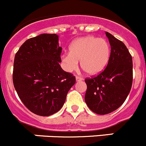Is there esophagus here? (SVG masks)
I'll return each mask as SVG.
<instances>
[{"instance_id":"esophagus-1","label":"esophagus","mask_w":146,"mask_h":146,"mask_svg":"<svg viewBox=\"0 0 146 146\" xmlns=\"http://www.w3.org/2000/svg\"><path fill=\"white\" fill-rule=\"evenodd\" d=\"M76 81H80V80H83V78H81L80 76H76Z\"/></svg>"}]
</instances>
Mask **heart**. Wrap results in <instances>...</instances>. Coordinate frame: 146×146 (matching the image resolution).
I'll use <instances>...</instances> for the list:
<instances>
[{
  "instance_id": "obj_1",
  "label": "heart",
  "mask_w": 146,
  "mask_h": 146,
  "mask_svg": "<svg viewBox=\"0 0 146 146\" xmlns=\"http://www.w3.org/2000/svg\"><path fill=\"white\" fill-rule=\"evenodd\" d=\"M111 56V46L104 38L93 35L80 38L71 43L69 53L62 56V63L67 71L71 72L80 67L89 75L98 74L107 66Z\"/></svg>"
}]
</instances>
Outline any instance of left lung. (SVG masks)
Returning <instances> with one entry per match:
<instances>
[{
	"label": "left lung",
	"instance_id": "obj_1",
	"mask_svg": "<svg viewBox=\"0 0 146 146\" xmlns=\"http://www.w3.org/2000/svg\"><path fill=\"white\" fill-rule=\"evenodd\" d=\"M106 35L111 46L107 66L96 76L85 79V101L93 112L99 115L118 109L128 97L133 83L131 53L122 41L108 32Z\"/></svg>",
	"mask_w": 146,
	"mask_h": 146
}]
</instances>
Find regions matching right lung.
Returning a JSON list of instances; mask_svg holds the SVG:
<instances>
[{
	"mask_svg": "<svg viewBox=\"0 0 146 146\" xmlns=\"http://www.w3.org/2000/svg\"><path fill=\"white\" fill-rule=\"evenodd\" d=\"M61 52L58 36L44 33L25 40L15 56L14 87L25 107L36 115L48 116L60 111L76 83V77L59 64Z\"/></svg>",
	"mask_w": 146,
	"mask_h": 146,
	"instance_id": "1",
	"label": "right lung"
}]
</instances>
